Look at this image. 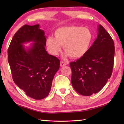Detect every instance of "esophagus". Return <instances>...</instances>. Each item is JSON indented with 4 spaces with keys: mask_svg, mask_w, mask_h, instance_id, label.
Segmentation results:
<instances>
[{
    "mask_svg": "<svg viewBox=\"0 0 124 124\" xmlns=\"http://www.w3.org/2000/svg\"><path fill=\"white\" fill-rule=\"evenodd\" d=\"M66 65H67V63H65V62H61V63H60V66H61V67H63V66H66Z\"/></svg>",
    "mask_w": 124,
    "mask_h": 124,
    "instance_id": "esophagus-1",
    "label": "esophagus"
}]
</instances>
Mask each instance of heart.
Segmentation results:
<instances>
[{"mask_svg":"<svg viewBox=\"0 0 124 124\" xmlns=\"http://www.w3.org/2000/svg\"><path fill=\"white\" fill-rule=\"evenodd\" d=\"M54 35V38L49 37L46 40L48 50L54 56L58 55L63 46L65 57L81 58L89 51L93 40V34L86 27H62L56 29Z\"/></svg>","mask_w":124,"mask_h":124,"instance_id":"1","label":"heart"}]
</instances>
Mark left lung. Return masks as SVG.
<instances>
[{
    "label": "left lung",
    "mask_w": 124,
    "mask_h": 124,
    "mask_svg": "<svg viewBox=\"0 0 124 124\" xmlns=\"http://www.w3.org/2000/svg\"><path fill=\"white\" fill-rule=\"evenodd\" d=\"M97 31V38L87 53L76 62L70 63L73 87L85 96L103 89L112 75L114 65V41L101 24Z\"/></svg>",
    "instance_id": "1"
}]
</instances>
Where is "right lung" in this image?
Masks as SVG:
<instances>
[{"instance_id": "add662e5", "label": "right lung", "mask_w": 124, "mask_h": 124, "mask_svg": "<svg viewBox=\"0 0 124 124\" xmlns=\"http://www.w3.org/2000/svg\"><path fill=\"white\" fill-rule=\"evenodd\" d=\"M44 31L39 24L24 25L12 38L8 62L14 83L26 95L35 100L47 97L60 61L46 51ZM32 42L26 47L24 43Z\"/></svg>"}]
</instances>
